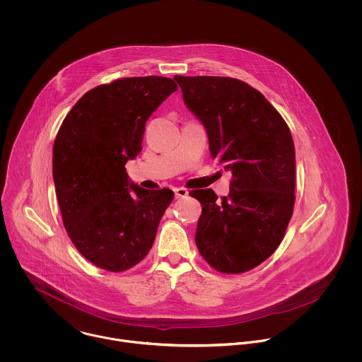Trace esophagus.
I'll return each mask as SVG.
<instances>
[{"instance_id": "esophagus-1", "label": "esophagus", "mask_w": 362, "mask_h": 362, "mask_svg": "<svg viewBox=\"0 0 362 362\" xmlns=\"http://www.w3.org/2000/svg\"><path fill=\"white\" fill-rule=\"evenodd\" d=\"M174 195H175V198H185L188 195V189H185V188H175L174 189Z\"/></svg>"}]
</instances>
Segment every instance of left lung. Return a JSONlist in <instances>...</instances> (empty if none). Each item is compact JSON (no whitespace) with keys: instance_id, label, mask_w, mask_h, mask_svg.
I'll use <instances>...</instances> for the list:
<instances>
[{"instance_id":"8db88e82","label":"left lung","mask_w":362,"mask_h":362,"mask_svg":"<svg viewBox=\"0 0 362 362\" xmlns=\"http://www.w3.org/2000/svg\"><path fill=\"white\" fill-rule=\"evenodd\" d=\"M184 103L205 127L213 158L233 174L230 192L191 191L202 205L195 243L210 266L243 273L280 245L294 207L296 151L290 129L248 83L180 76Z\"/></svg>"}]
</instances>
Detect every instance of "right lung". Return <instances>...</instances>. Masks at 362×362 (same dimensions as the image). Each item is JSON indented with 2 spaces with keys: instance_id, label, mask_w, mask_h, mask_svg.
<instances>
[{
  "instance_id": "right-lung-1",
  "label": "right lung",
  "mask_w": 362,
  "mask_h": 362,
  "mask_svg": "<svg viewBox=\"0 0 362 362\" xmlns=\"http://www.w3.org/2000/svg\"><path fill=\"white\" fill-rule=\"evenodd\" d=\"M178 89L170 78H122L86 92L52 148V178L65 230L76 250L108 272L148 255L174 192L134 184L125 164L142 151L148 118Z\"/></svg>"
}]
</instances>
